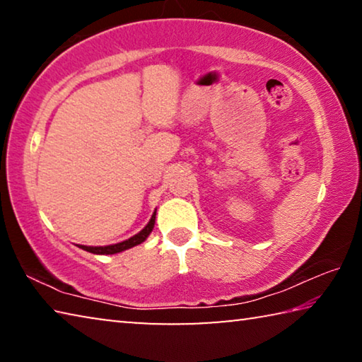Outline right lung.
I'll return each mask as SVG.
<instances>
[{"instance_id": "right-lung-1", "label": "right lung", "mask_w": 362, "mask_h": 362, "mask_svg": "<svg viewBox=\"0 0 362 362\" xmlns=\"http://www.w3.org/2000/svg\"><path fill=\"white\" fill-rule=\"evenodd\" d=\"M155 220H156V211L153 212V216L150 218V222L146 223L145 228L142 231H139L137 235H134L132 238H129V240L126 241H121L118 244H112V246H78L81 247L83 250H88V252H93V254H99V255H112V254H118V252H122V250L126 249H131L134 246H137V244L144 243L146 238H148V235L153 230V226H155Z\"/></svg>"}]
</instances>
